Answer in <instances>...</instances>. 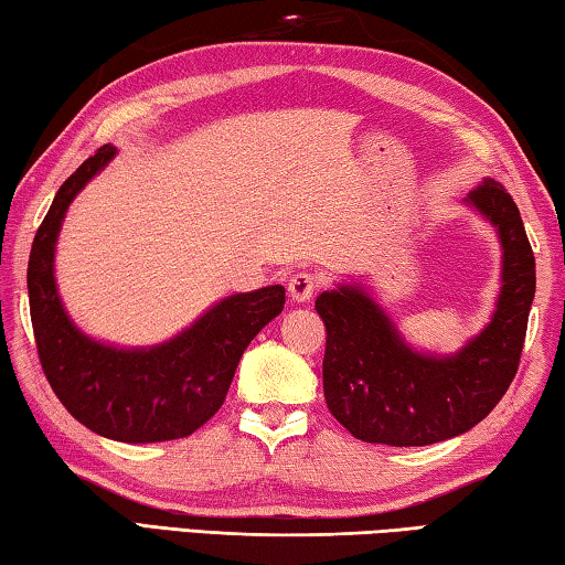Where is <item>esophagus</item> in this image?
I'll return each instance as SVG.
<instances>
[{"label":"esophagus","mask_w":565,"mask_h":565,"mask_svg":"<svg viewBox=\"0 0 565 565\" xmlns=\"http://www.w3.org/2000/svg\"><path fill=\"white\" fill-rule=\"evenodd\" d=\"M318 284H321V279H318L316 274L311 271H299L294 274L289 279V296L296 301V303H306L311 301V296L316 294Z\"/></svg>","instance_id":"esophagus-1"}]
</instances>
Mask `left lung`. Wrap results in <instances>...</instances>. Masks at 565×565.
I'll return each instance as SVG.
<instances>
[{
  "instance_id": "obj_1",
  "label": "left lung",
  "mask_w": 565,
  "mask_h": 565,
  "mask_svg": "<svg viewBox=\"0 0 565 565\" xmlns=\"http://www.w3.org/2000/svg\"><path fill=\"white\" fill-rule=\"evenodd\" d=\"M465 204L497 232L501 286L489 323L459 351H417L361 281L338 284L316 299L328 335L326 405L363 443L425 447L465 435L514 381L536 294V259L516 202L497 180H481Z\"/></svg>"
}]
</instances>
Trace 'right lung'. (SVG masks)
<instances>
[{"instance_id":"obj_1","label":"right lung","mask_w":565,"mask_h":565,"mask_svg":"<svg viewBox=\"0 0 565 565\" xmlns=\"http://www.w3.org/2000/svg\"><path fill=\"white\" fill-rule=\"evenodd\" d=\"M116 152L104 146L58 188L29 254V311L46 381L81 425L116 443H166L192 435L222 407L242 353L284 311L286 291L274 284L224 296L158 345H113L81 331L58 296V232L68 204Z\"/></svg>"}]
</instances>
